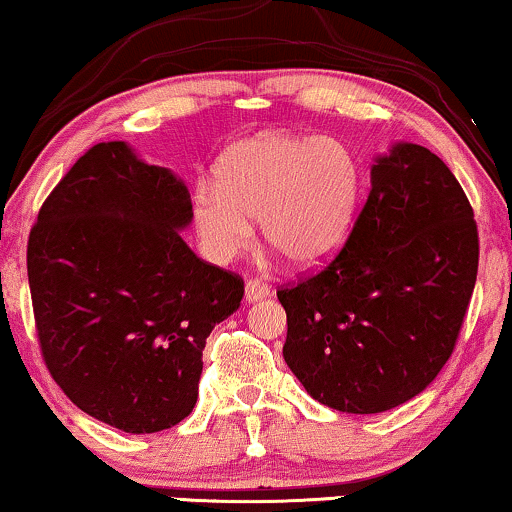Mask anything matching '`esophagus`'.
Returning <instances> with one entry per match:
<instances>
[{"label": "esophagus", "instance_id": "34e87169", "mask_svg": "<svg viewBox=\"0 0 512 512\" xmlns=\"http://www.w3.org/2000/svg\"><path fill=\"white\" fill-rule=\"evenodd\" d=\"M271 295V288L267 283L262 281H255V278H250L248 283H245V302H260V300H267Z\"/></svg>", "mask_w": 512, "mask_h": 512}]
</instances>
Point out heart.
Wrapping results in <instances>:
<instances>
[{
  "label": "heart",
  "instance_id": "b5f03b06",
  "mask_svg": "<svg viewBox=\"0 0 512 512\" xmlns=\"http://www.w3.org/2000/svg\"><path fill=\"white\" fill-rule=\"evenodd\" d=\"M361 172L338 139L267 132L224 155L215 181L191 196L198 241L215 262L250 248L255 226L295 267H319L345 243L357 210Z\"/></svg>",
  "mask_w": 512,
  "mask_h": 512
}]
</instances>
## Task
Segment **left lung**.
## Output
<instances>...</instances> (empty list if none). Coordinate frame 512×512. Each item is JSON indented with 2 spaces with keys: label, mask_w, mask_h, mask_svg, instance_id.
I'll return each instance as SVG.
<instances>
[{
  "label": "left lung",
  "mask_w": 512,
  "mask_h": 512,
  "mask_svg": "<svg viewBox=\"0 0 512 512\" xmlns=\"http://www.w3.org/2000/svg\"><path fill=\"white\" fill-rule=\"evenodd\" d=\"M477 224L435 153L394 144L342 250L278 290L283 359L321 404L380 413L428 387L454 352L477 278Z\"/></svg>",
  "instance_id": "obj_1"
}]
</instances>
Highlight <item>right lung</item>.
<instances>
[{"label":"right lung","instance_id":"1","mask_svg":"<svg viewBox=\"0 0 512 512\" xmlns=\"http://www.w3.org/2000/svg\"><path fill=\"white\" fill-rule=\"evenodd\" d=\"M189 222L184 181L108 141L70 167L30 231L44 364L77 409L132 435L189 416L205 340L243 300L241 276L184 243Z\"/></svg>","mask_w":512,"mask_h":512}]
</instances>
